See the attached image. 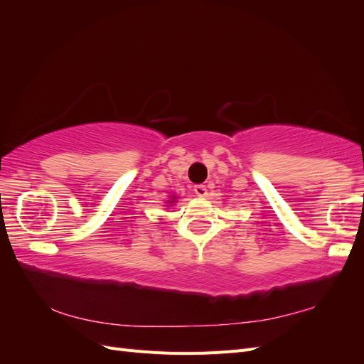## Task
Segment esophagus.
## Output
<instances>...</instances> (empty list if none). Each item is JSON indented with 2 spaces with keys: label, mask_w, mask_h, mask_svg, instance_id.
<instances>
[{
  "label": "esophagus",
  "mask_w": 364,
  "mask_h": 364,
  "mask_svg": "<svg viewBox=\"0 0 364 364\" xmlns=\"http://www.w3.org/2000/svg\"><path fill=\"white\" fill-rule=\"evenodd\" d=\"M194 193H196L197 196H199V197H205L206 193H208V190H206L205 185H196V186H194Z\"/></svg>",
  "instance_id": "1"
}]
</instances>
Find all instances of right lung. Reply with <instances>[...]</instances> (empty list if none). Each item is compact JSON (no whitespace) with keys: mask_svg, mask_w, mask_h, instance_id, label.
I'll use <instances>...</instances> for the list:
<instances>
[{"mask_svg":"<svg viewBox=\"0 0 364 364\" xmlns=\"http://www.w3.org/2000/svg\"><path fill=\"white\" fill-rule=\"evenodd\" d=\"M176 200H178V196H170V200H167L168 206H171L173 203H176Z\"/></svg>","mask_w":364,"mask_h":364,"instance_id":"1","label":"right lung"}]
</instances>
